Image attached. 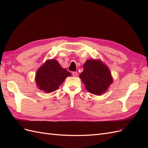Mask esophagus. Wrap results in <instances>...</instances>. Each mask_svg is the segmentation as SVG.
<instances>
[{"mask_svg":"<svg viewBox=\"0 0 148 148\" xmlns=\"http://www.w3.org/2000/svg\"><path fill=\"white\" fill-rule=\"evenodd\" d=\"M72 75H73V77H77V75H78V73L76 72V71H73V72L72 73Z\"/></svg>","mask_w":148,"mask_h":148,"instance_id":"34e87169","label":"esophagus"}]
</instances>
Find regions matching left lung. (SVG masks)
<instances>
[{
  "instance_id": "obj_1",
  "label": "left lung",
  "mask_w": 148,
  "mask_h": 148,
  "mask_svg": "<svg viewBox=\"0 0 148 148\" xmlns=\"http://www.w3.org/2000/svg\"><path fill=\"white\" fill-rule=\"evenodd\" d=\"M79 78L87 91L97 96L106 92L114 80L109 67L99 59L85 62Z\"/></svg>"
}]
</instances>
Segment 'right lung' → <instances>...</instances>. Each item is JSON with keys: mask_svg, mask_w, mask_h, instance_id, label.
I'll use <instances>...</instances> for the list:
<instances>
[{"mask_svg": "<svg viewBox=\"0 0 148 148\" xmlns=\"http://www.w3.org/2000/svg\"><path fill=\"white\" fill-rule=\"evenodd\" d=\"M71 73L62 68L56 59L47 60L38 69L35 76L37 87L44 92L56 91Z\"/></svg>", "mask_w": 148, "mask_h": 148, "instance_id": "1", "label": "right lung"}]
</instances>
